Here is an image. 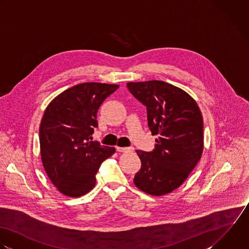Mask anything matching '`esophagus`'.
<instances>
[{
  "mask_svg": "<svg viewBox=\"0 0 249 249\" xmlns=\"http://www.w3.org/2000/svg\"><path fill=\"white\" fill-rule=\"evenodd\" d=\"M116 150L118 152H133L135 148L134 147H119V146H116Z\"/></svg>",
  "mask_w": 249,
  "mask_h": 249,
  "instance_id": "obj_1",
  "label": "esophagus"
}]
</instances>
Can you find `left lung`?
I'll use <instances>...</instances> for the list:
<instances>
[{
    "instance_id": "1",
    "label": "left lung",
    "mask_w": 249,
    "mask_h": 249,
    "mask_svg": "<svg viewBox=\"0 0 249 249\" xmlns=\"http://www.w3.org/2000/svg\"><path fill=\"white\" fill-rule=\"evenodd\" d=\"M132 95L147 109L151 152L137 150L142 168L134 178L142 192L156 196L179 188L196 166L203 152V118L187 92L162 81L128 83Z\"/></svg>"
}]
</instances>
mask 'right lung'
Masks as SVG:
<instances>
[{
    "mask_svg": "<svg viewBox=\"0 0 249 249\" xmlns=\"http://www.w3.org/2000/svg\"><path fill=\"white\" fill-rule=\"evenodd\" d=\"M118 87L77 85L56 96L44 112L39 127L41 160L51 182L64 196L79 197L90 192L101 163L115 152L89 140L98 127L101 104Z\"/></svg>",
    "mask_w": 249,
    "mask_h": 249,
    "instance_id": "add662e5",
    "label": "right lung"
}]
</instances>
